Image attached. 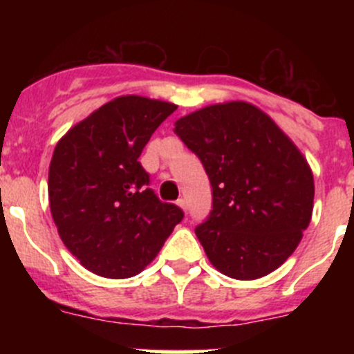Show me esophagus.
<instances>
[{
    "label": "esophagus",
    "instance_id": "esophagus-1",
    "mask_svg": "<svg viewBox=\"0 0 354 354\" xmlns=\"http://www.w3.org/2000/svg\"><path fill=\"white\" fill-rule=\"evenodd\" d=\"M176 205L180 207V209L187 210V202H185V198H178V200H176Z\"/></svg>",
    "mask_w": 354,
    "mask_h": 354
}]
</instances>
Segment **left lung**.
I'll return each instance as SVG.
<instances>
[{"instance_id":"left-lung-1","label":"left lung","mask_w":354,"mask_h":354,"mask_svg":"<svg viewBox=\"0 0 354 354\" xmlns=\"http://www.w3.org/2000/svg\"><path fill=\"white\" fill-rule=\"evenodd\" d=\"M174 133L202 160L212 210L195 234L210 263L252 281L283 266L308 227L313 173L276 121L245 101L180 118Z\"/></svg>"}]
</instances>
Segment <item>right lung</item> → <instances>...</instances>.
Returning <instances> with one entry per match:
<instances>
[{
  "mask_svg": "<svg viewBox=\"0 0 354 354\" xmlns=\"http://www.w3.org/2000/svg\"><path fill=\"white\" fill-rule=\"evenodd\" d=\"M176 104L120 95L71 127L49 164V207L62 241L91 272L109 279L140 274L183 210L160 202L138 162Z\"/></svg>",
  "mask_w": 354,
  "mask_h": 354,
  "instance_id": "1",
  "label": "right lung"
}]
</instances>
